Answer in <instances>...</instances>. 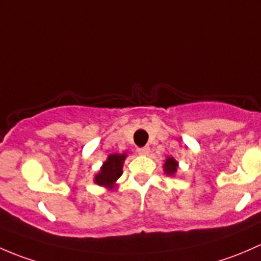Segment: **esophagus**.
<instances>
[{
	"mask_svg": "<svg viewBox=\"0 0 261 261\" xmlns=\"http://www.w3.org/2000/svg\"><path fill=\"white\" fill-rule=\"evenodd\" d=\"M137 152H138V154H141V155H148L149 152H150V148L148 146L142 147V148L137 149Z\"/></svg>",
	"mask_w": 261,
	"mask_h": 261,
	"instance_id": "obj_1",
	"label": "esophagus"
}]
</instances>
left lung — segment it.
Instances as JSON below:
<instances>
[{"label": "left lung", "mask_w": 261, "mask_h": 261, "mask_svg": "<svg viewBox=\"0 0 261 261\" xmlns=\"http://www.w3.org/2000/svg\"><path fill=\"white\" fill-rule=\"evenodd\" d=\"M177 170H178V162L173 157H166L165 163H163V171H165V173L167 176L174 177L177 174Z\"/></svg>", "instance_id": "left-lung-1"}]
</instances>
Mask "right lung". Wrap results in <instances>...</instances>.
Returning <instances> with one entry per match:
<instances>
[{
    "mask_svg": "<svg viewBox=\"0 0 261 261\" xmlns=\"http://www.w3.org/2000/svg\"><path fill=\"white\" fill-rule=\"evenodd\" d=\"M127 155V152L109 154L101 165L100 170L94 176V184L108 190L115 189L118 178L123 173V165Z\"/></svg>",
    "mask_w": 261,
    "mask_h": 261,
    "instance_id": "add662e5",
    "label": "right lung"
}]
</instances>
